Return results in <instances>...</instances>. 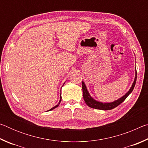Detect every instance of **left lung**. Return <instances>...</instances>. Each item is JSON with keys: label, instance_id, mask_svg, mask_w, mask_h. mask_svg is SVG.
<instances>
[{"label": "left lung", "instance_id": "left-lung-1", "mask_svg": "<svg viewBox=\"0 0 148 148\" xmlns=\"http://www.w3.org/2000/svg\"><path fill=\"white\" fill-rule=\"evenodd\" d=\"M136 70H135V77L134 79L133 83H132L131 88L129 89V91L127 92L125 95L121 97V98L119 99L116 100V101H114L112 102H100L98 101H96V100L94 99L90 95L89 92L87 90L86 84L84 82H82V90H83V97L85 102H86V104L87 106L92 108L97 109V110H109L114 108L117 107L118 105H119L121 103L123 102L127 97L131 93L132 90L134 89V87L135 86V84H136Z\"/></svg>", "mask_w": 148, "mask_h": 148}]
</instances>
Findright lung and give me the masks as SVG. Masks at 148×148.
<instances>
[{
  "label": "right lung",
  "mask_w": 148,
  "mask_h": 148,
  "mask_svg": "<svg viewBox=\"0 0 148 148\" xmlns=\"http://www.w3.org/2000/svg\"><path fill=\"white\" fill-rule=\"evenodd\" d=\"M61 98H62V97H61V96H60V100H59V103L57 104L56 105V106H55L54 107L52 108H51V109L49 110H47V111H51V110H53V109H55V108H56L57 107H58V106H59V105L60 104V102H61Z\"/></svg>",
  "instance_id": "1"
}]
</instances>
